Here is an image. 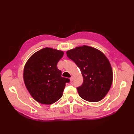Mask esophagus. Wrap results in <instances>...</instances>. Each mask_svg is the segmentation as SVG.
<instances>
[{
  "label": "esophagus",
  "instance_id": "esophagus-1",
  "mask_svg": "<svg viewBox=\"0 0 134 134\" xmlns=\"http://www.w3.org/2000/svg\"><path fill=\"white\" fill-rule=\"evenodd\" d=\"M73 79H74V78H73V76H71L70 77V81H71V82H72V81H73Z\"/></svg>",
  "mask_w": 134,
  "mask_h": 134
}]
</instances>
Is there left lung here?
Returning <instances> with one entry per match:
<instances>
[{
    "mask_svg": "<svg viewBox=\"0 0 134 134\" xmlns=\"http://www.w3.org/2000/svg\"><path fill=\"white\" fill-rule=\"evenodd\" d=\"M66 54L83 75L82 84L76 88L79 96L88 102L102 99L110 89L113 79L112 68L106 56L96 48L85 45L69 50Z\"/></svg>",
    "mask_w": 134,
    "mask_h": 134,
    "instance_id": "1",
    "label": "left lung"
}]
</instances>
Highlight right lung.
<instances>
[{
	"label": "right lung",
	"mask_w": 134,
	"mask_h": 134,
	"mask_svg": "<svg viewBox=\"0 0 134 134\" xmlns=\"http://www.w3.org/2000/svg\"><path fill=\"white\" fill-rule=\"evenodd\" d=\"M64 52L46 47L35 52L28 60L23 71L26 87L37 102L51 104L63 96L70 79L62 76L57 64Z\"/></svg>",
	"instance_id": "add662e5"
}]
</instances>
